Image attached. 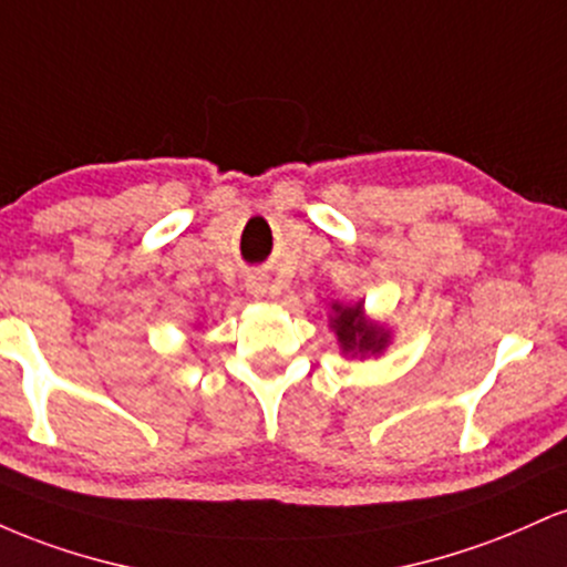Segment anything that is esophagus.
<instances>
[{
  "mask_svg": "<svg viewBox=\"0 0 567 567\" xmlns=\"http://www.w3.org/2000/svg\"><path fill=\"white\" fill-rule=\"evenodd\" d=\"M252 288H256V285H252ZM256 292H264V290H258V288H256Z\"/></svg>",
  "mask_w": 567,
  "mask_h": 567,
  "instance_id": "1",
  "label": "esophagus"
}]
</instances>
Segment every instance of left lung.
<instances>
[{
    "mask_svg": "<svg viewBox=\"0 0 567 567\" xmlns=\"http://www.w3.org/2000/svg\"><path fill=\"white\" fill-rule=\"evenodd\" d=\"M333 328L338 341H341L343 351H351V354H368V351H381L386 347V333L381 328H373V324L365 322L362 317V306H333Z\"/></svg>",
    "mask_w": 567,
    "mask_h": 567,
    "instance_id": "1",
    "label": "left lung"
}]
</instances>
